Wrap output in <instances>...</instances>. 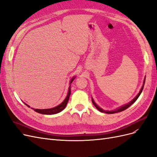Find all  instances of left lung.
Masks as SVG:
<instances>
[{"label":"left lung","mask_w":157,"mask_h":157,"mask_svg":"<svg viewBox=\"0 0 157 157\" xmlns=\"http://www.w3.org/2000/svg\"><path fill=\"white\" fill-rule=\"evenodd\" d=\"M145 78L144 79V85H143V86L141 87V90H140V92L138 93V94L137 95V96L133 99L132 101H131L129 103H128V104H126V105H124V106H122L121 107H120V108H118V109H117V110H115V111H104V110H103L102 109H101L100 107H98L96 104V103L94 102V99L92 98V103H93V104L94 105V106L96 107V108H97V109H98V110L99 111H101V112H102V113H107V114H113V113H118V112H121V111H124L125 109H126L127 108H128L129 107L130 105H132L133 103H134L137 99V98H139V96H140V94H141V93L142 92V90H143V89H144V84H145Z\"/></svg>","instance_id":"left-lung-1"}]
</instances>
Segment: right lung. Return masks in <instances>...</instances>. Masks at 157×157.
<instances>
[{
    "label": "right lung",
    "mask_w": 157,
    "mask_h": 157,
    "mask_svg": "<svg viewBox=\"0 0 157 157\" xmlns=\"http://www.w3.org/2000/svg\"><path fill=\"white\" fill-rule=\"evenodd\" d=\"M74 79H75V78H73L72 79H71L70 84H71V82L73 81ZM70 95H71V86H69V92H68L67 97H66V98L65 99V100L62 103H61L60 105H58L56 107H54V108L47 109H34V108H32V109H34L35 111L39 113H40V114H44V115H54V114L58 113L61 112L62 110H63V109L65 108L66 105H67V102L69 101ZM25 105L27 107H30L29 105H27V104H25Z\"/></svg>",
    "instance_id": "1"
}]
</instances>
